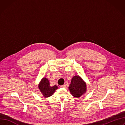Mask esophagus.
I'll list each match as a JSON object with an SVG mask.
<instances>
[{
  "label": "esophagus",
  "mask_w": 125,
  "mask_h": 125,
  "mask_svg": "<svg viewBox=\"0 0 125 125\" xmlns=\"http://www.w3.org/2000/svg\"><path fill=\"white\" fill-rule=\"evenodd\" d=\"M60 87H61V88H65L66 87V85H63L61 86Z\"/></svg>",
  "instance_id": "esophagus-1"
}]
</instances>
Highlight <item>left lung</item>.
Returning a JSON list of instances; mask_svg holds the SVG:
<instances>
[{"label": "left lung", "instance_id": "1", "mask_svg": "<svg viewBox=\"0 0 125 125\" xmlns=\"http://www.w3.org/2000/svg\"><path fill=\"white\" fill-rule=\"evenodd\" d=\"M69 89L73 96L79 98L85 93L86 84L80 76H75L72 79Z\"/></svg>", "mask_w": 125, "mask_h": 125}]
</instances>
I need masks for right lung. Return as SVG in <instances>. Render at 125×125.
<instances>
[{
    "label": "right lung",
    "mask_w": 125,
    "mask_h": 125,
    "mask_svg": "<svg viewBox=\"0 0 125 125\" xmlns=\"http://www.w3.org/2000/svg\"><path fill=\"white\" fill-rule=\"evenodd\" d=\"M38 87L41 92L45 97H49L52 95L55 91L58 88V87L56 85L51 87L49 80L45 78H43L42 79Z\"/></svg>",
    "instance_id": "right-lung-1"
}]
</instances>
